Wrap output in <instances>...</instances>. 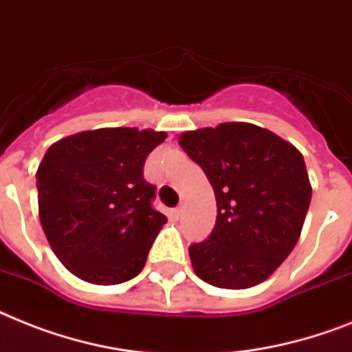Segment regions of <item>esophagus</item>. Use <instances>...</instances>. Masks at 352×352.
I'll return each instance as SVG.
<instances>
[{
	"label": "esophagus",
	"instance_id": "obj_1",
	"mask_svg": "<svg viewBox=\"0 0 352 352\" xmlns=\"http://www.w3.org/2000/svg\"><path fill=\"white\" fill-rule=\"evenodd\" d=\"M182 211H184V208H182V206H179V208H175V210H173V215H175V219H179V217L182 215Z\"/></svg>",
	"mask_w": 352,
	"mask_h": 352
}]
</instances>
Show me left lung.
Here are the masks:
<instances>
[{
    "mask_svg": "<svg viewBox=\"0 0 352 352\" xmlns=\"http://www.w3.org/2000/svg\"><path fill=\"white\" fill-rule=\"evenodd\" d=\"M179 144L204 170L217 199L211 235L190 245L197 276L222 289L264 282L293 251L309 210L302 153L250 122L186 131Z\"/></svg>",
    "mask_w": 352,
    "mask_h": 352,
    "instance_id": "obj_1",
    "label": "left lung"
}]
</instances>
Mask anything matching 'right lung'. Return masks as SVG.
<instances>
[{"label":"right lung","mask_w":352,"mask_h":352,"mask_svg":"<svg viewBox=\"0 0 352 352\" xmlns=\"http://www.w3.org/2000/svg\"><path fill=\"white\" fill-rule=\"evenodd\" d=\"M164 131L101 128L48 148L37 168L39 221L70 273L90 284L133 278L166 217L153 210L155 186L144 181L150 151Z\"/></svg>","instance_id":"add662e5"}]
</instances>
